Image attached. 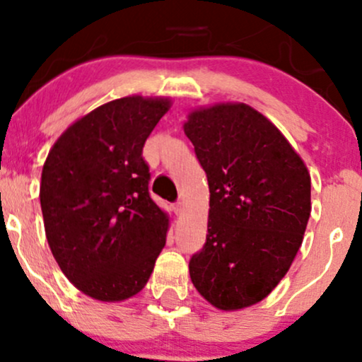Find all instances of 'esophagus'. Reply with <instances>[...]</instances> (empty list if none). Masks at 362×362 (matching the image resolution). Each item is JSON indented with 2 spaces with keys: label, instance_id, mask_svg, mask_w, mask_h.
<instances>
[{
  "label": "esophagus",
  "instance_id": "1",
  "mask_svg": "<svg viewBox=\"0 0 362 362\" xmlns=\"http://www.w3.org/2000/svg\"><path fill=\"white\" fill-rule=\"evenodd\" d=\"M173 210H174V214H176V215H181L182 211H185V203H182V202H176V203H174V205H173Z\"/></svg>",
  "mask_w": 362,
  "mask_h": 362
}]
</instances>
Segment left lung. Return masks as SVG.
Wrapping results in <instances>:
<instances>
[{"label":"left lung","instance_id":"1","mask_svg":"<svg viewBox=\"0 0 362 362\" xmlns=\"http://www.w3.org/2000/svg\"><path fill=\"white\" fill-rule=\"evenodd\" d=\"M185 134L210 188L206 242L189 261L199 295L225 312L264 300L298 252L310 173L262 113L245 103L193 110Z\"/></svg>","mask_w":362,"mask_h":362}]
</instances>
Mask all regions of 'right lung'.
<instances>
[{"instance_id": "right-lung-1", "label": "right lung", "mask_w": 362, "mask_h": 362, "mask_svg": "<svg viewBox=\"0 0 362 362\" xmlns=\"http://www.w3.org/2000/svg\"><path fill=\"white\" fill-rule=\"evenodd\" d=\"M169 98L125 96L67 129L42 169L45 235L66 278L100 301L146 286L165 245L169 216L148 194L144 144Z\"/></svg>"}]
</instances>
